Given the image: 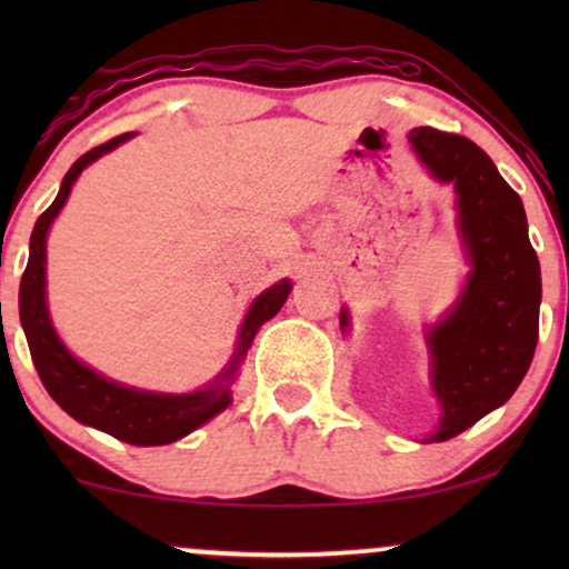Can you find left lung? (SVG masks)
Masks as SVG:
<instances>
[{"label": "left lung", "instance_id": "obj_1", "mask_svg": "<svg viewBox=\"0 0 569 569\" xmlns=\"http://www.w3.org/2000/svg\"><path fill=\"white\" fill-rule=\"evenodd\" d=\"M440 181H453L469 284L446 321L427 333L442 419L430 442L456 438L516 393L539 341L541 269L523 201L471 139L419 127L409 134ZM347 326V313H341Z\"/></svg>", "mask_w": 569, "mask_h": 569}]
</instances>
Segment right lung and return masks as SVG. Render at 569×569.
Masks as SVG:
<instances>
[{
  "instance_id": "obj_1",
  "label": "right lung",
  "mask_w": 569,
  "mask_h": 569,
  "mask_svg": "<svg viewBox=\"0 0 569 569\" xmlns=\"http://www.w3.org/2000/svg\"><path fill=\"white\" fill-rule=\"evenodd\" d=\"M131 134H119L108 139L106 144L92 147L84 152L72 168L67 170L64 181L57 199L51 207L38 217L33 236H30V256L28 267L20 279V321L26 329V339L30 347V357L38 370V378L46 386V391L69 417L77 422L96 427L113 435L116 440L131 442V446H168V442L181 440L183 435L197 430L207 419L220 415L230 403V380L236 376L238 362L243 360L246 349L259 331V326L269 318L277 316V310L284 306L287 295L292 284L290 279L269 287L267 292L253 300L248 310L243 326H240L238 349L224 372L214 378L212 386L204 391L186 393V396H166V393H147L134 391V388L119 386L113 380H106L96 370L84 368L80 360H74L61 345L57 331H53L49 308H46V236H49V224L72 191V183L82 168H88L92 160L100 154L113 150L116 144L127 142Z\"/></svg>"
}]
</instances>
